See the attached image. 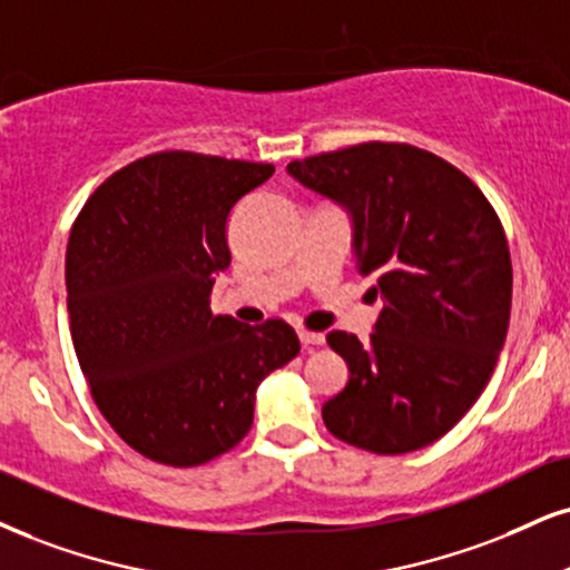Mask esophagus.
<instances>
[{"label":"esophagus","instance_id":"obj_1","mask_svg":"<svg viewBox=\"0 0 570 570\" xmlns=\"http://www.w3.org/2000/svg\"><path fill=\"white\" fill-rule=\"evenodd\" d=\"M298 338L304 343V348H314L325 343V333H314V330H298Z\"/></svg>","mask_w":570,"mask_h":570}]
</instances>
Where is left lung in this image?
Instances as JSON below:
<instances>
[{"mask_svg": "<svg viewBox=\"0 0 570 570\" xmlns=\"http://www.w3.org/2000/svg\"><path fill=\"white\" fill-rule=\"evenodd\" d=\"M287 171L343 203L356 272L385 306L367 343L333 330L348 383L322 406L335 439L372 454L423 449L465 417L508 338L512 264L479 185L406 142H362L293 160Z\"/></svg>", "mask_w": 570, "mask_h": 570, "instance_id": "1", "label": "left lung"}]
</instances>
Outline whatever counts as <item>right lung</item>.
Masks as SVG:
<instances>
[{
    "label": "right lung",
    "mask_w": 570,
    "mask_h": 570,
    "mask_svg": "<svg viewBox=\"0 0 570 570\" xmlns=\"http://www.w3.org/2000/svg\"><path fill=\"white\" fill-rule=\"evenodd\" d=\"M189 150L110 174L70 227V338L97 410L135 452L198 468L245 439L258 383L301 351L285 320L243 327L210 312L229 266L232 206L272 177Z\"/></svg>",
    "instance_id": "obj_1"
}]
</instances>
